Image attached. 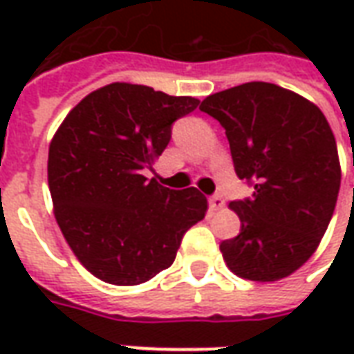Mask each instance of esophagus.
Wrapping results in <instances>:
<instances>
[{"label": "esophagus", "mask_w": 354, "mask_h": 354, "mask_svg": "<svg viewBox=\"0 0 354 354\" xmlns=\"http://www.w3.org/2000/svg\"><path fill=\"white\" fill-rule=\"evenodd\" d=\"M208 207H210V210H220V208L223 207L222 195H214V197H210V199H208Z\"/></svg>", "instance_id": "obj_1"}]
</instances>
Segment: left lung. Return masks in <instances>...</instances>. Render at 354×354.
<instances>
[{"instance_id": "8db88e82", "label": "left lung", "mask_w": 354, "mask_h": 354, "mask_svg": "<svg viewBox=\"0 0 354 354\" xmlns=\"http://www.w3.org/2000/svg\"><path fill=\"white\" fill-rule=\"evenodd\" d=\"M201 111L225 129L235 172L254 185L250 199L230 203L241 233L220 245L223 261L246 281H281L315 254L334 214V132L313 102L263 81L210 94Z\"/></svg>"}]
</instances>
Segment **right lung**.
Wrapping results in <instances>:
<instances>
[{
    "instance_id": "right-lung-1",
    "label": "right lung",
    "mask_w": 354,
    "mask_h": 354,
    "mask_svg": "<svg viewBox=\"0 0 354 354\" xmlns=\"http://www.w3.org/2000/svg\"><path fill=\"white\" fill-rule=\"evenodd\" d=\"M199 106L146 85L109 83L66 115L49 146L47 178L58 227L81 266L134 286L172 266L184 233L207 214V197L169 189L151 169L178 117Z\"/></svg>"
}]
</instances>
